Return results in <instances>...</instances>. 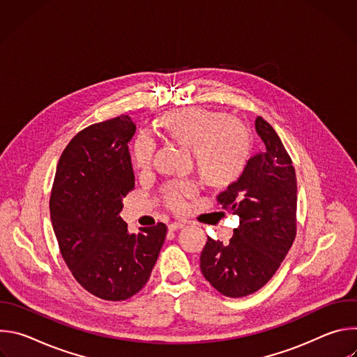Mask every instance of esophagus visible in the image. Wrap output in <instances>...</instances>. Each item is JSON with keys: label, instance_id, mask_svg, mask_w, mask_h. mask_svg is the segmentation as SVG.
<instances>
[{"label": "esophagus", "instance_id": "esophagus-1", "mask_svg": "<svg viewBox=\"0 0 357 357\" xmlns=\"http://www.w3.org/2000/svg\"><path fill=\"white\" fill-rule=\"evenodd\" d=\"M185 226H186V223H185V222H174V223H171V225L168 226V229H169L171 231H176V230L183 229Z\"/></svg>", "mask_w": 357, "mask_h": 357}]
</instances>
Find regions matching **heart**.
Masks as SVG:
<instances>
[{
    "label": "heart",
    "instance_id": "b5f03b06",
    "mask_svg": "<svg viewBox=\"0 0 357 357\" xmlns=\"http://www.w3.org/2000/svg\"><path fill=\"white\" fill-rule=\"evenodd\" d=\"M161 132L192 152L202 182L225 189L244 172L251 154V138L247 128L234 121L226 112L189 107L162 114L158 120ZM154 144L142 137L134 149V164L139 171L151 165ZM190 185H181L168 192L169 205L175 211L183 208V197L190 195Z\"/></svg>",
    "mask_w": 357,
    "mask_h": 357
}]
</instances>
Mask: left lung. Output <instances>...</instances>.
I'll return each mask as SVG.
<instances>
[{
    "label": "left lung",
    "mask_w": 357,
    "mask_h": 357,
    "mask_svg": "<svg viewBox=\"0 0 357 357\" xmlns=\"http://www.w3.org/2000/svg\"><path fill=\"white\" fill-rule=\"evenodd\" d=\"M266 149L252 155L243 175L218 196L223 209L240 218L227 244L208 237L200 270L220 294L250 295L275 274L296 234V178L275 130L257 117Z\"/></svg>",
    "instance_id": "8db88e82"
}]
</instances>
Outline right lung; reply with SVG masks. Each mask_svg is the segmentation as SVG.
Instances as JSON below:
<instances>
[{"label":"right lung","instance_id":"add662e5","mask_svg":"<svg viewBox=\"0 0 357 357\" xmlns=\"http://www.w3.org/2000/svg\"><path fill=\"white\" fill-rule=\"evenodd\" d=\"M128 116L93 124L65 148L50 195V220L62 257L76 281L106 301H124L148 281L167 226L130 233L123 199L135 186Z\"/></svg>","mask_w":357,"mask_h":357}]
</instances>
